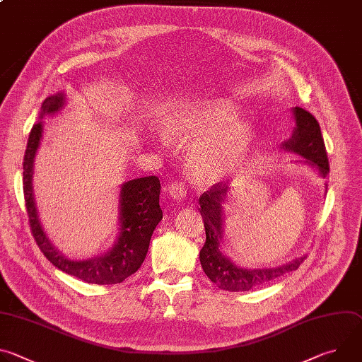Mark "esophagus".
Wrapping results in <instances>:
<instances>
[{
	"mask_svg": "<svg viewBox=\"0 0 362 362\" xmlns=\"http://www.w3.org/2000/svg\"><path fill=\"white\" fill-rule=\"evenodd\" d=\"M169 194L173 200H182L186 196V187L182 182H173L169 185Z\"/></svg>",
	"mask_w": 362,
	"mask_h": 362,
	"instance_id": "obj_1",
	"label": "esophagus"
}]
</instances>
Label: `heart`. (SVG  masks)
Wrapping results in <instances>:
<instances>
[{"mask_svg": "<svg viewBox=\"0 0 362 362\" xmlns=\"http://www.w3.org/2000/svg\"><path fill=\"white\" fill-rule=\"evenodd\" d=\"M239 119L235 103L216 98L175 109L165 130L177 141L202 139L190 151V166L200 180L221 182L245 166L253 147V127Z\"/></svg>", "mask_w": 362, "mask_h": 362, "instance_id": "heart-1", "label": "heart"}]
</instances>
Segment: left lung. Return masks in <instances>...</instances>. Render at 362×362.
I'll use <instances>...</instances> for the list:
<instances>
[{"label":"left lung","instance_id":"obj_1","mask_svg":"<svg viewBox=\"0 0 362 362\" xmlns=\"http://www.w3.org/2000/svg\"><path fill=\"white\" fill-rule=\"evenodd\" d=\"M295 127L291 139L282 143L285 151H291L303 158L300 163L314 168L321 177L329 173V163L321 127L317 119L300 107H292ZM230 187L222 182L214 185L211 190L204 192L199 197V212L202 215L206 242L200 249V265L208 278L218 285V288L230 292L250 291L256 286L268 284L288 272L296 271L303 262L305 256L281 265L276 268H242L236 265L226 255L222 253L223 239V204L228 199Z\"/></svg>","mask_w":362,"mask_h":362}]
</instances>
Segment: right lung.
<instances>
[{
    "label": "right lung",
    "mask_w": 362,
    "mask_h": 362,
    "mask_svg": "<svg viewBox=\"0 0 362 362\" xmlns=\"http://www.w3.org/2000/svg\"><path fill=\"white\" fill-rule=\"evenodd\" d=\"M66 94L63 91L48 95L41 105L38 122L33 126L23 165V183L25 208L33 236L47 259L60 271L76 276L87 284L115 285L133 275L143 264L147 255L150 238L154 228L162 221L163 214L159 204L160 182L156 176H147L124 182L119 194V236L113 246L90 259H71L60 252L45 235L38 218L33 175L34 160L40 147L45 116H53L63 110Z\"/></svg>",
    "instance_id": "add662e5"
}]
</instances>
